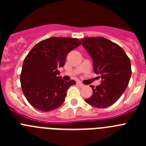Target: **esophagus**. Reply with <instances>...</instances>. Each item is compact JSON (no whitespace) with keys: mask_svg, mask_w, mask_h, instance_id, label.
<instances>
[{"mask_svg":"<svg viewBox=\"0 0 146 146\" xmlns=\"http://www.w3.org/2000/svg\"><path fill=\"white\" fill-rule=\"evenodd\" d=\"M77 85H78V86H80V87H83V86H84V85L82 84V83L81 82H77Z\"/></svg>","mask_w":146,"mask_h":146,"instance_id":"obj_1","label":"esophagus"}]
</instances>
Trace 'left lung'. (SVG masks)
<instances>
[{
	"mask_svg": "<svg viewBox=\"0 0 146 146\" xmlns=\"http://www.w3.org/2000/svg\"><path fill=\"white\" fill-rule=\"evenodd\" d=\"M81 42L93 59L94 72L102 79L100 85L91 86L92 96L85 101L95 108H108L116 102L128 86L130 59L119 45L104 37H86Z\"/></svg>",
	"mask_w": 146,
	"mask_h": 146,
	"instance_id": "obj_1",
	"label": "left lung"
}]
</instances>
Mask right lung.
Wrapping results in <instances>:
<instances>
[{
  "mask_svg": "<svg viewBox=\"0 0 146 146\" xmlns=\"http://www.w3.org/2000/svg\"><path fill=\"white\" fill-rule=\"evenodd\" d=\"M81 44L77 38L51 37L35 45L23 64L20 82L23 92L33 108L43 112L57 109L65 101L74 80H64L58 69L69 52Z\"/></svg>",
  "mask_w": 146,
  "mask_h": 146,
  "instance_id": "right-lung-1",
  "label": "right lung"
}]
</instances>
